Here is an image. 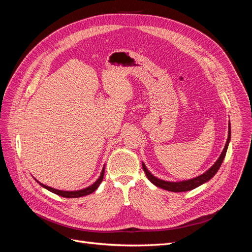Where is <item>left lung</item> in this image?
Here are the masks:
<instances>
[{
    "mask_svg": "<svg viewBox=\"0 0 252 252\" xmlns=\"http://www.w3.org/2000/svg\"><path fill=\"white\" fill-rule=\"evenodd\" d=\"M230 136H231V128H230V121H229V124H228V138H227V142L225 144V147L222 151V154L220 155L216 163L213 164L208 170H206L204 173L197 175V177H195L193 179L179 181V182H171V181H165L162 179H158V178L155 177V175L147 169V167L144 164V162H142L143 169H144L145 173H146V177L148 178V180L157 187L168 190V191H172V192L189 191V190H192L196 187L205 184V183H207L209 180H211L213 177H215L225 158L228 145H229V142H230Z\"/></svg>",
    "mask_w": 252,
    "mask_h": 252,
    "instance_id": "obj_1",
    "label": "left lung"
}]
</instances>
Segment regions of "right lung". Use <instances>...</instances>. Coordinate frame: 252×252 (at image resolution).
<instances>
[{
  "mask_svg": "<svg viewBox=\"0 0 252 252\" xmlns=\"http://www.w3.org/2000/svg\"><path fill=\"white\" fill-rule=\"evenodd\" d=\"M104 172H105V165L103 167L102 169V172L100 174V177H98V179L94 183L93 185H90L86 188L84 189H80V190H73V191H66V190H59V189H56V188H52V187H49V186H46L42 184V183H40L37 180H35L39 184L43 187V188H46L47 190H49V191L56 193L58 195H61V196H64V197H68V199H72V197H81V196H84V195H88L90 193H93L94 191H95V190L97 189V187L100 186V184L103 181V178H104Z\"/></svg>",
  "mask_w": 252,
  "mask_h": 252,
  "instance_id": "add662e5",
  "label": "right lung"
}]
</instances>
